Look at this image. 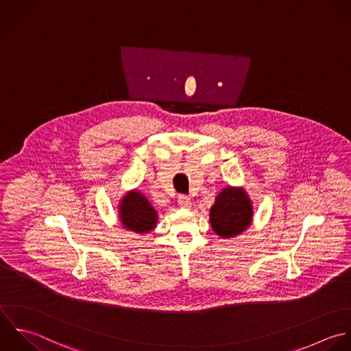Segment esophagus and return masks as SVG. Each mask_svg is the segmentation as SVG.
I'll use <instances>...</instances> for the list:
<instances>
[{
    "label": "esophagus",
    "mask_w": 351,
    "mask_h": 351,
    "mask_svg": "<svg viewBox=\"0 0 351 351\" xmlns=\"http://www.w3.org/2000/svg\"><path fill=\"white\" fill-rule=\"evenodd\" d=\"M178 202H179L180 208H183V209H189L191 206V201H190V198L187 195H179L178 197Z\"/></svg>",
    "instance_id": "obj_1"
}]
</instances>
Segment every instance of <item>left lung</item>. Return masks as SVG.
<instances>
[{
    "label": "left lung",
    "instance_id": "1",
    "mask_svg": "<svg viewBox=\"0 0 351 351\" xmlns=\"http://www.w3.org/2000/svg\"><path fill=\"white\" fill-rule=\"evenodd\" d=\"M253 217L252 202L243 189L227 187L217 197L210 208V224L221 238H234L243 232Z\"/></svg>",
    "mask_w": 351,
    "mask_h": 351
}]
</instances>
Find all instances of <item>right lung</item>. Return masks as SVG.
I'll use <instances>...</instances> for the list:
<instances>
[{
	"instance_id": "add662e5",
	"label": "right lung",
	"mask_w": 351,
	"mask_h": 351,
	"mask_svg": "<svg viewBox=\"0 0 351 351\" xmlns=\"http://www.w3.org/2000/svg\"><path fill=\"white\" fill-rule=\"evenodd\" d=\"M120 220L123 226L134 232L145 234L156 227L157 212L138 191H130L124 195L120 205Z\"/></svg>"
}]
</instances>
